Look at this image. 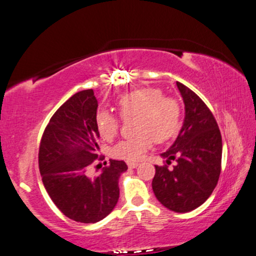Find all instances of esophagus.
I'll list each match as a JSON object with an SVG mask.
<instances>
[{"mask_svg": "<svg viewBox=\"0 0 256 256\" xmlns=\"http://www.w3.org/2000/svg\"><path fill=\"white\" fill-rule=\"evenodd\" d=\"M128 167L129 168H138V164H136V162H128Z\"/></svg>", "mask_w": 256, "mask_h": 256, "instance_id": "esophagus-1", "label": "esophagus"}]
</instances>
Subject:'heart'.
I'll use <instances>...</instances> for the list:
<instances>
[{"mask_svg":"<svg viewBox=\"0 0 256 256\" xmlns=\"http://www.w3.org/2000/svg\"><path fill=\"white\" fill-rule=\"evenodd\" d=\"M122 118H134V138H126L112 148V156L126 161H138L152 146L167 140L176 132L180 107L174 98L164 96L161 89L144 87L122 95L118 101ZM118 120L108 112L96 114V127L104 140H112L118 132Z\"/></svg>","mask_w":256,"mask_h":256,"instance_id":"b5f03b06","label":"heart"}]
</instances>
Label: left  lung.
Returning <instances> with one entry per match:
<instances>
[{
    "label": "left lung",
    "mask_w": 256,
    "mask_h": 256,
    "mask_svg": "<svg viewBox=\"0 0 256 256\" xmlns=\"http://www.w3.org/2000/svg\"><path fill=\"white\" fill-rule=\"evenodd\" d=\"M184 104V120L176 140L161 156L172 169L155 166L152 187L166 208L187 213L213 193L221 172L222 138L209 108L193 90L176 82Z\"/></svg>",
    "instance_id": "left-lung-1"
}]
</instances>
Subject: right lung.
Here are the masks:
<instances>
[{
  "label": "right lung",
  "instance_id": "right-lung-1",
  "mask_svg": "<svg viewBox=\"0 0 256 256\" xmlns=\"http://www.w3.org/2000/svg\"><path fill=\"white\" fill-rule=\"evenodd\" d=\"M98 106L92 89L72 95L52 116L38 152L40 172L52 201L82 224H95L112 213L120 196L118 178L128 169L126 162L110 160L98 175L89 174L100 150Z\"/></svg>",
  "mask_w": 256,
  "mask_h": 256
}]
</instances>
